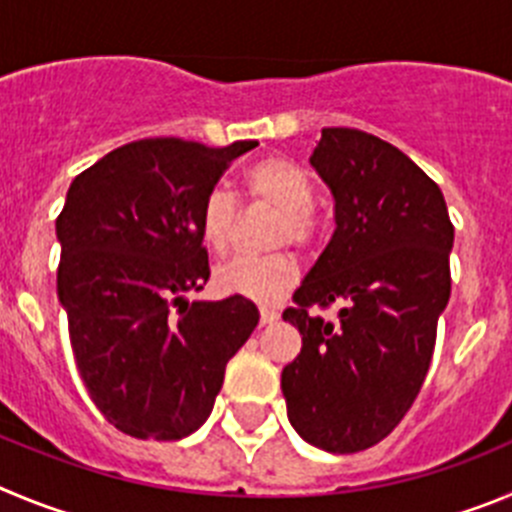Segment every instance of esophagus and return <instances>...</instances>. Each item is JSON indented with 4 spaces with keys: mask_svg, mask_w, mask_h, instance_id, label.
<instances>
[{
    "mask_svg": "<svg viewBox=\"0 0 512 512\" xmlns=\"http://www.w3.org/2000/svg\"><path fill=\"white\" fill-rule=\"evenodd\" d=\"M278 316H280V313L275 311V308H267V306L260 308V324H262V326L275 324V321H278Z\"/></svg>",
    "mask_w": 512,
    "mask_h": 512,
    "instance_id": "obj_1",
    "label": "esophagus"
}]
</instances>
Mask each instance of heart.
<instances>
[{"mask_svg": "<svg viewBox=\"0 0 512 512\" xmlns=\"http://www.w3.org/2000/svg\"><path fill=\"white\" fill-rule=\"evenodd\" d=\"M250 199L262 201L280 211L275 227V245L308 247L316 239L319 222L313 216V181L298 163L280 155L255 160L245 173ZM237 199L227 188L216 186L201 201L199 232L211 252L229 250L237 227ZM298 280L296 260L285 252L267 257H234L216 267L214 283L229 296L250 298L255 303H275Z\"/></svg>", "mask_w": 512, "mask_h": 512, "instance_id": "b5f03b06", "label": "heart"}]
</instances>
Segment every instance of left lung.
Wrapping results in <instances>:
<instances>
[{
    "label": "left lung",
    "mask_w": 512,
    "mask_h": 512,
    "mask_svg": "<svg viewBox=\"0 0 512 512\" xmlns=\"http://www.w3.org/2000/svg\"><path fill=\"white\" fill-rule=\"evenodd\" d=\"M311 165L334 196L336 229L283 311L303 347L280 388L303 441L354 454L403 421L426 380L454 227L441 188L380 137L326 127ZM331 302L336 322L307 313Z\"/></svg>",
    "instance_id": "left-lung-1"
}]
</instances>
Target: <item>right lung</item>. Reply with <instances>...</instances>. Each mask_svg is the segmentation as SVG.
<instances>
[{
	"instance_id": "right-lung-1",
	"label": "right lung",
	"mask_w": 512,
	"mask_h": 512,
	"mask_svg": "<svg viewBox=\"0 0 512 512\" xmlns=\"http://www.w3.org/2000/svg\"><path fill=\"white\" fill-rule=\"evenodd\" d=\"M255 147L137 140L68 188L55 219L58 298L78 375L122 434L176 441L204 426L227 362L260 321L242 296L186 298L209 280L201 201Z\"/></svg>"
}]
</instances>
